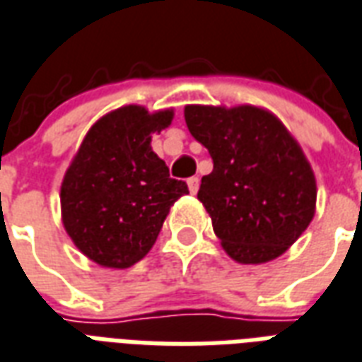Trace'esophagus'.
I'll list each match as a JSON object with an SVG mask.
<instances>
[{
	"label": "esophagus",
	"mask_w": 362,
	"mask_h": 362,
	"mask_svg": "<svg viewBox=\"0 0 362 362\" xmlns=\"http://www.w3.org/2000/svg\"><path fill=\"white\" fill-rule=\"evenodd\" d=\"M187 187H189V193H197V189H199V178H197V176H192V178L187 180Z\"/></svg>",
	"instance_id": "esophagus-1"
}]
</instances>
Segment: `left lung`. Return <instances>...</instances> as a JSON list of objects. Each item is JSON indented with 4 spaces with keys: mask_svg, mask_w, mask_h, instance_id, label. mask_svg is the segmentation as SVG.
Segmentation results:
<instances>
[{
    "mask_svg": "<svg viewBox=\"0 0 362 362\" xmlns=\"http://www.w3.org/2000/svg\"><path fill=\"white\" fill-rule=\"evenodd\" d=\"M192 136L212 157L197 199L230 258H279L315 216L317 184L308 157L277 115L264 107H184Z\"/></svg>",
    "mask_w": 362,
    "mask_h": 362,
    "instance_id": "8db88e82",
    "label": "left lung"
}]
</instances>
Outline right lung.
Wrapping results in <instances>:
<instances>
[{"label": "right lung", "mask_w": 362, "mask_h": 362, "mask_svg": "<svg viewBox=\"0 0 362 362\" xmlns=\"http://www.w3.org/2000/svg\"><path fill=\"white\" fill-rule=\"evenodd\" d=\"M175 110L129 104L102 115L83 138L60 186L66 233L102 267L125 269L153 247L170 206L187 193L151 150Z\"/></svg>", "instance_id": "1"}]
</instances>
